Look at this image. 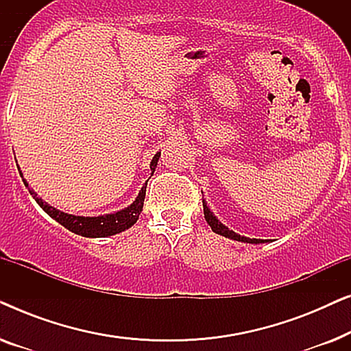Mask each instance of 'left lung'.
Listing matches in <instances>:
<instances>
[{"label":"left lung","mask_w":351,"mask_h":351,"mask_svg":"<svg viewBox=\"0 0 351 351\" xmlns=\"http://www.w3.org/2000/svg\"><path fill=\"white\" fill-rule=\"evenodd\" d=\"M203 209H204V219L206 222L209 223V227L213 228L214 233L217 234H222L225 238H230V239H234V241H241V243H251V244H258V243H265V239H257V238H246V237H241V234L232 232V230H228L227 227L222 222H219L217 217L210 213V209L208 208V204H206V201L203 199Z\"/></svg>","instance_id":"1"}]
</instances>
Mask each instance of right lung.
<instances>
[{
	"instance_id": "1",
	"label": "right lung",
	"mask_w": 351,
	"mask_h": 351,
	"mask_svg": "<svg viewBox=\"0 0 351 351\" xmlns=\"http://www.w3.org/2000/svg\"><path fill=\"white\" fill-rule=\"evenodd\" d=\"M160 156H161V152H158L156 155L153 156V160L150 162L152 176L156 169V165H158V160H160ZM19 172H21L23 184H25V186H28L27 180L23 179V176H22V171H19ZM145 191H147V184L142 186V190L138 191L136 201H134L131 206L118 210V213L97 215V217H84V215H71V214L62 213V210L52 208V206L45 203L41 198H38L36 193L33 190H30V195L35 198L36 203L41 206L43 210H45L46 214H49L52 219L57 220L60 225H64V227L66 230H70V232L81 234V237H86V238H107V237H112V234L124 232V230L132 227V225L137 222L138 215H141L142 208H143Z\"/></svg>"
}]
</instances>
